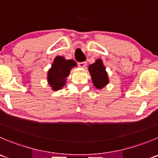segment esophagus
Segmentation results:
<instances>
[{"label": "esophagus", "mask_w": 158, "mask_h": 158, "mask_svg": "<svg viewBox=\"0 0 158 158\" xmlns=\"http://www.w3.org/2000/svg\"><path fill=\"white\" fill-rule=\"evenodd\" d=\"M78 65H79V67H81V68H84V67L86 65V62H79V63H78Z\"/></svg>", "instance_id": "34e87169"}]
</instances>
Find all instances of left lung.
Here are the masks:
<instances>
[{
  "instance_id": "1",
  "label": "left lung",
  "mask_w": 158,
  "mask_h": 158,
  "mask_svg": "<svg viewBox=\"0 0 158 158\" xmlns=\"http://www.w3.org/2000/svg\"><path fill=\"white\" fill-rule=\"evenodd\" d=\"M89 72L96 88L101 89L109 83L108 75L101 59H97L95 63L90 65L89 66Z\"/></svg>"
}]
</instances>
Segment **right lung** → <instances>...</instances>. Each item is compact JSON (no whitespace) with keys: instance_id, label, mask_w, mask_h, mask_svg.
<instances>
[{"instance_id":"add662e5","label":"right lung","mask_w":158,"mask_h":158,"mask_svg":"<svg viewBox=\"0 0 158 158\" xmlns=\"http://www.w3.org/2000/svg\"><path fill=\"white\" fill-rule=\"evenodd\" d=\"M75 66H76V62L72 59L67 60L62 56H57L54 59L48 73V84L54 91L60 89L65 85L66 78Z\"/></svg>"}]
</instances>
